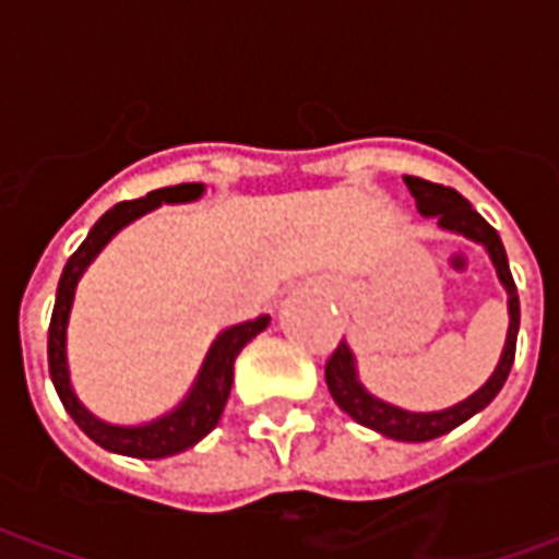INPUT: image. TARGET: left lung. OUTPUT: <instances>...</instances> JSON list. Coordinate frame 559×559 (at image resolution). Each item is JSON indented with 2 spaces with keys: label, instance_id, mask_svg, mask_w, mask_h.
<instances>
[{
  "label": "left lung",
  "instance_id": "1",
  "mask_svg": "<svg viewBox=\"0 0 559 559\" xmlns=\"http://www.w3.org/2000/svg\"><path fill=\"white\" fill-rule=\"evenodd\" d=\"M404 182L411 188V194L416 197V206H419V212L425 218H433L440 230L464 236V239L481 245V248L488 251L493 269H497V278H500L506 296H509V299H506V305H509V329H506L503 353H500V362L493 368V374L488 377L473 395H467L464 401H457L452 407H445V411L416 413L404 411V407H395V404H389V401H380L362 386L350 344L341 341L338 350L332 353V359L326 362V386L341 411L347 413L350 419L359 421V425H365V428L383 433V437L404 440V443H425V440H433V437L449 433L452 428H457L461 421H467L469 416H476L479 411H485V407L497 399V392L503 389L506 377H509L512 362H515L521 305H518V290L515 281H512V272H509L506 248L491 224L481 218L479 212L469 206L467 200L457 194L455 188L425 182V179H416V176H404Z\"/></svg>",
  "mask_w": 559,
  "mask_h": 559
}]
</instances>
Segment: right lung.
I'll list each match as a JSON object with an SVG mask.
<instances>
[{"instance_id":"add662e5","label":"right lung","mask_w":559,"mask_h":559,"mask_svg":"<svg viewBox=\"0 0 559 559\" xmlns=\"http://www.w3.org/2000/svg\"><path fill=\"white\" fill-rule=\"evenodd\" d=\"M203 194H206V185L203 182H185L173 185V188L148 191L140 200L116 203L110 212H104L102 218L95 221V227L83 239V245L68 257L59 287H56L53 317H50V332H47L50 380H53L56 392H59V401L66 404L68 416L80 425V431L86 433L90 440H95L102 449H107V452H116V455L155 461V457L179 455L185 449L200 443L218 425L224 404L230 399L236 356L242 353L248 341L257 338L269 326V314H263L257 317V320H245V323H236V326L218 332V338L212 341V347H209L206 359L200 365L188 395L170 413H164V416L152 421H143V425H114V421L98 419L90 407H83V401L78 399V392L71 386V371H68V317H71V305H74V293H78L83 272L90 269L95 257L102 254L116 233L126 230L131 221L143 218L146 212L158 209L160 203H194Z\"/></svg>"}]
</instances>
